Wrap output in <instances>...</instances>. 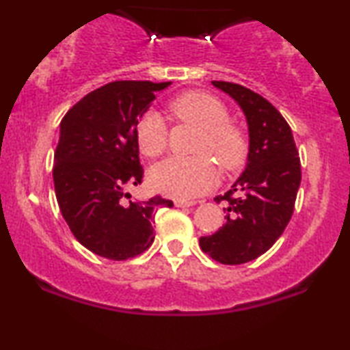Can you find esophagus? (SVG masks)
Wrapping results in <instances>:
<instances>
[{
	"label": "esophagus",
	"instance_id": "1",
	"mask_svg": "<svg viewBox=\"0 0 350 350\" xmlns=\"http://www.w3.org/2000/svg\"><path fill=\"white\" fill-rule=\"evenodd\" d=\"M194 200H175V207H193Z\"/></svg>",
	"mask_w": 350,
	"mask_h": 350
}]
</instances>
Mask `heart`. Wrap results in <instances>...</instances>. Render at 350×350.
Returning a JSON list of instances; mask_svg holds the SVG:
<instances>
[{"instance_id": "heart-1", "label": "heart", "mask_w": 350, "mask_h": 350, "mask_svg": "<svg viewBox=\"0 0 350 350\" xmlns=\"http://www.w3.org/2000/svg\"><path fill=\"white\" fill-rule=\"evenodd\" d=\"M167 113L176 122L199 129L194 145V152L199 156L169 157L152 167L151 185L159 193L175 199H193L212 188L217 180V170L208 156L224 170H234L245 159V133L236 122L229 121L228 108L219 98L191 90L170 100ZM167 137L169 131L159 114L148 113L137 122V145L148 157L165 151Z\"/></svg>"}]
</instances>
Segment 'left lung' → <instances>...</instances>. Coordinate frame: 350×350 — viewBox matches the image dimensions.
I'll use <instances>...</instances> for the list:
<instances>
[{
    "instance_id": "obj_1",
    "label": "left lung",
    "mask_w": 350,
    "mask_h": 350,
    "mask_svg": "<svg viewBox=\"0 0 350 350\" xmlns=\"http://www.w3.org/2000/svg\"><path fill=\"white\" fill-rule=\"evenodd\" d=\"M245 113L250 150L243 174L217 196L228 207L223 228L199 239L204 253L221 265H243L274 245L288 224L301 183L299 152L288 122L260 94L241 84L212 81Z\"/></svg>"
}]
</instances>
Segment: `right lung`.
Instances as JSON below:
<instances>
[{
	"mask_svg": "<svg viewBox=\"0 0 350 350\" xmlns=\"http://www.w3.org/2000/svg\"><path fill=\"white\" fill-rule=\"evenodd\" d=\"M170 83L114 81L81 98L60 122L54 156L62 217L81 245L113 261L135 258L154 241V212L174 207L154 196L142 200L124 189L143 181L135 127L156 90Z\"/></svg>",
	"mask_w": 350,
	"mask_h": 350,
	"instance_id": "1",
	"label": "right lung"
}]
</instances>
